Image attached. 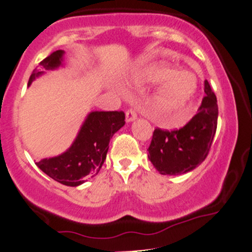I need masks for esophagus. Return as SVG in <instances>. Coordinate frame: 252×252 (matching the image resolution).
Masks as SVG:
<instances>
[{
  "mask_svg": "<svg viewBox=\"0 0 252 252\" xmlns=\"http://www.w3.org/2000/svg\"><path fill=\"white\" fill-rule=\"evenodd\" d=\"M135 119H137V113L133 109H129V111L126 112V123H132Z\"/></svg>",
  "mask_w": 252,
  "mask_h": 252,
  "instance_id": "1",
  "label": "esophagus"
}]
</instances>
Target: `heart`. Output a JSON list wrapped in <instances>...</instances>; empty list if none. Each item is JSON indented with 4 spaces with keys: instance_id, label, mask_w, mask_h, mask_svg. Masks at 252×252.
<instances>
[{
    "instance_id": "1",
    "label": "heart",
    "mask_w": 252,
    "mask_h": 252,
    "mask_svg": "<svg viewBox=\"0 0 252 252\" xmlns=\"http://www.w3.org/2000/svg\"><path fill=\"white\" fill-rule=\"evenodd\" d=\"M139 80L145 85L162 84L151 100L152 115L160 121L172 120L184 113L198 91V79L189 70H176L164 63L144 68Z\"/></svg>"
}]
</instances>
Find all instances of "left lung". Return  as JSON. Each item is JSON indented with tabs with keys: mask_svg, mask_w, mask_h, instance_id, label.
Here are the masks:
<instances>
[{
	"mask_svg": "<svg viewBox=\"0 0 252 252\" xmlns=\"http://www.w3.org/2000/svg\"><path fill=\"white\" fill-rule=\"evenodd\" d=\"M205 96L198 113L183 128H157L149 147V159L160 174L178 176L191 172L208 156L217 129V99L205 80Z\"/></svg>",
	"mask_w": 252,
	"mask_h": 252,
	"instance_id": "left-lung-1",
	"label": "left lung"
}]
</instances>
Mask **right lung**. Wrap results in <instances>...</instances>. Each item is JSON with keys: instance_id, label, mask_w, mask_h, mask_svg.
I'll return each mask as SVG.
<instances>
[{"instance_id": "obj_1", "label": "right lung", "mask_w": 252, "mask_h": 252, "mask_svg": "<svg viewBox=\"0 0 252 252\" xmlns=\"http://www.w3.org/2000/svg\"><path fill=\"white\" fill-rule=\"evenodd\" d=\"M41 70H32L28 86L50 70L66 67L64 50H56L40 62ZM125 125L124 112L92 111L85 118L78 134L61 155L43 158L37 167L50 178L67 186L84 184L90 177L96 176L108 151V144L115 132Z\"/></svg>"}]
</instances>
